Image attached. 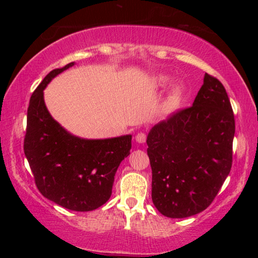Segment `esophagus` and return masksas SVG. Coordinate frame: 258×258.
Instances as JSON below:
<instances>
[{
  "label": "esophagus",
  "instance_id": "1",
  "mask_svg": "<svg viewBox=\"0 0 258 258\" xmlns=\"http://www.w3.org/2000/svg\"><path fill=\"white\" fill-rule=\"evenodd\" d=\"M146 140H147V135L143 132H140L135 135V141L138 143H145Z\"/></svg>",
  "mask_w": 258,
  "mask_h": 258
}]
</instances>
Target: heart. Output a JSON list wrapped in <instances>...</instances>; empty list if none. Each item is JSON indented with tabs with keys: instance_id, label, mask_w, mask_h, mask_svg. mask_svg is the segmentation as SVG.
I'll list each match as a JSON object with an SVG mask.
<instances>
[{
	"instance_id": "obj_1",
	"label": "heart",
	"mask_w": 258,
	"mask_h": 258,
	"mask_svg": "<svg viewBox=\"0 0 258 258\" xmlns=\"http://www.w3.org/2000/svg\"><path fill=\"white\" fill-rule=\"evenodd\" d=\"M173 78L166 74H159L154 78V87L157 90H163L165 87H167L172 83ZM186 87L182 83L175 84L172 90L169 91L167 97H166L163 106V110L165 113H172L180 107L183 98H184Z\"/></svg>"
}]
</instances>
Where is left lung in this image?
<instances>
[{
  "mask_svg": "<svg viewBox=\"0 0 258 258\" xmlns=\"http://www.w3.org/2000/svg\"><path fill=\"white\" fill-rule=\"evenodd\" d=\"M234 132L223 84L205 74L192 107L160 121L148 134L151 198L159 213L184 218L212 204L231 171Z\"/></svg>",
  "mask_w": 258,
  "mask_h": 258,
  "instance_id": "left-lung-1",
  "label": "left lung"
}]
</instances>
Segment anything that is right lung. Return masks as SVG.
Returning <instances> with one entry per match:
<instances>
[{
    "instance_id": "right-lung-1",
    "label": "right lung",
    "mask_w": 258,
    "mask_h": 258,
    "mask_svg": "<svg viewBox=\"0 0 258 258\" xmlns=\"http://www.w3.org/2000/svg\"><path fill=\"white\" fill-rule=\"evenodd\" d=\"M53 69L30 97L24 151L37 189L51 202L76 212H90L108 202L121 160L130 155L132 135L82 139L52 118L43 91L66 69Z\"/></svg>"
}]
</instances>
